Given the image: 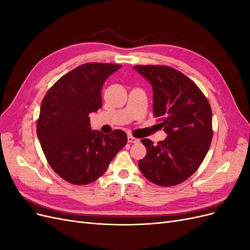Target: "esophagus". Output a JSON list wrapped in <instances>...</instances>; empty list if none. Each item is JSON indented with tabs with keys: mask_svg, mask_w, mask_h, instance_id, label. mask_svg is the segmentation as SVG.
I'll return each mask as SVG.
<instances>
[{
	"mask_svg": "<svg viewBox=\"0 0 250 250\" xmlns=\"http://www.w3.org/2000/svg\"><path fill=\"white\" fill-rule=\"evenodd\" d=\"M127 141H128V143H140V140L139 139H137V138H134L133 135H131V134H128V137H127Z\"/></svg>",
	"mask_w": 250,
	"mask_h": 250,
	"instance_id": "1",
	"label": "esophagus"
}]
</instances>
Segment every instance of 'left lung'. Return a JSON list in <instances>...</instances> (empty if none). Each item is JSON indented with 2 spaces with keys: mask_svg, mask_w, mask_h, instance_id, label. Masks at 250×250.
<instances>
[{
  "mask_svg": "<svg viewBox=\"0 0 250 250\" xmlns=\"http://www.w3.org/2000/svg\"><path fill=\"white\" fill-rule=\"evenodd\" d=\"M153 88V116L168 137L147 149L139 161L142 174L151 183L173 187L197 171L213 139L211 108L201 89L185 74L168 65H134Z\"/></svg>",
  "mask_w": 250,
  "mask_h": 250,
  "instance_id": "1",
  "label": "left lung"
}]
</instances>
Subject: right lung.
<instances>
[{"instance_id":"add662e5","label":"right lung","mask_w":250,"mask_h":250,"mask_svg":"<svg viewBox=\"0 0 250 250\" xmlns=\"http://www.w3.org/2000/svg\"><path fill=\"white\" fill-rule=\"evenodd\" d=\"M121 64L88 62L59 78L43 97L37 137L51 168L65 181L82 186L102 176L127 143V134L92 131L90 112L102 107L105 80Z\"/></svg>"}]
</instances>
